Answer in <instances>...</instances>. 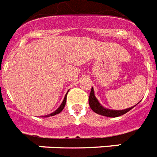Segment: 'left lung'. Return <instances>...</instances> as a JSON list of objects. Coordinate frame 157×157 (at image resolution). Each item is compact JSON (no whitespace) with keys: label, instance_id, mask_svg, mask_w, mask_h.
<instances>
[{"label":"left lung","instance_id":"obj_1","mask_svg":"<svg viewBox=\"0 0 157 157\" xmlns=\"http://www.w3.org/2000/svg\"><path fill=\"white\" fill-rule=\"evenodd\" d=\"M89 105L94 112L96 113L100 114V115H103V116L105 117H119L123 115V114L126 113L127 112H129L131 109L135 107L133 106L131 108H129V109H126L124 110H111L108 109H105L100 105V103L98 102V100H96V96L94 95V90L93 88L91 87V93H90V96H89Z\"/></svg>","mask_w":157,"mask_h":157}]
</instances>
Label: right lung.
Wrapping results in <instances>:
<instances>
[{"mask_svg": "<svg viewBox=\"0 0 157 157\" xmlns=\"http://www.w3.org/2000/svg\"><path fill=\"white\" fill-rule=\"evenodd\" d=\"M67 93H68V92H67ZM66 96H67V94H66V96H65V98H64L63 102L61 103V106H60V107H59L58 109H57L56 110V111H55V112L52 113H51V114H48V115H47V116H46V117L54 116V115H56V114H58V113H61V111H62V110H63L64 107H65V105H66Z\"/></svg>", "mask_w": 157, "mask_h": 157, "instance_id": "obj_1", "label": "right lung"}]
</instances>
